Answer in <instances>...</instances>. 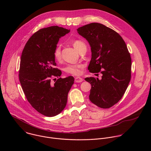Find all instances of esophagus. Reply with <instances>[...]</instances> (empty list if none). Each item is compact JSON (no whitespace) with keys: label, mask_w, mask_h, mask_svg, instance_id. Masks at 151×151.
<instances>
[{"label":"esophagus","mask_w":151,"mask_h":151,"mask_svg":"<svg viewBox=\"0 0 151 151\" xmlns=\"http://www.w3.org/2000/svg\"><path fill=\"white\" fill-rule=\"evenodd\" d=\"M83 81V79L82 78L80 77H76L75 79V82L79 83V82H81Z\"/></svg>","instance_id":"34e87169"}]
</instances>
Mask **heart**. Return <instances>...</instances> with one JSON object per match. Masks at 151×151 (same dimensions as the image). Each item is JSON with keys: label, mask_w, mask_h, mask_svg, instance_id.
Instances as JSON below:
<instances>
[{"label": "heart", "mask_w": 151, "mask_h": 151, "mask_svg": "<svg viewBox=\"0 0 151 151\" xmlns=\"http://www.w3.org/2000/svg\"><path fill=\"white\" fill-rule=\"evenodd\" d=\"M73 47L79 52L83 47H86L84 42L80 40H75L72 42ZM54 58L58 61L61 58V48L59 45H58L55 48L54 52ZM83 65L82 64H68L64 68V70L69 74H71L75 76L80 75L82 73L81 69L83 68Z\"/></svg>", "instance_id": "obj_1"}]
</instances>
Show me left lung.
I'll list each match as a JSON object with an SVG mask.
<instances>
[{"instance_id":"1","label":"left lung","mask_w":151,"mask_h":151,"mask_svg":"<svg viewBox=\"0 0 151 151\" xmlns=\"http://www.w3.org/2000/svg\"><path fill=\"white\" fill-rule=\"evenodd\" d=\"M77 32L91 47L88 69L102 74L101 79L85 78L91 85L89 99L101 108H109L121 99L130 81V54L122 37L102 24H88L78 28Z\"/></svg>"}]
</instances>
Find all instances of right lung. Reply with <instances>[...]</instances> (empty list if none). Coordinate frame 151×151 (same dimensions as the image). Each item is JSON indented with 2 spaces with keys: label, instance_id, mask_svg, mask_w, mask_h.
<instances>
[{
  "label": "right lung",
  "instance_id": "1",
  "mask_svg": "<svg viewBox=\"0 0 151 151\" xmlns=\"http://www.w3.org/2000/svg\"><path fill=\"white\" fill-rule=\"evenodd\" d=\"M69 32L57 26L40 29L30 37L21 56V87L32 106L46 116H56L64 110L74 83L72 76L59 78L61 71L55 68L54 57L59 39ZM54 77L58 79L53 84L51 78Z\"/></svg>",
  "mask_w": 151,
  "mask_h": 151
}]
</instances>
